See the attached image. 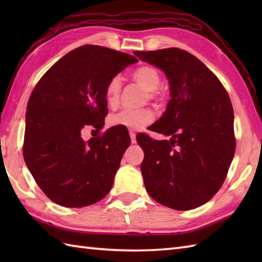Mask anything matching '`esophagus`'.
I'll return each instance as SVG.
<instances>
[{
    "label": "esophagus",
    "mask_w": 262,
    "mask_h": 262,
    "mask_svg": "<svg viewBox=\"0 0 262 262\" xmlns=\"http://www.w3.org/2000/svg\"><path fill=\"white\" fill-rule=\"evenodd\" d=\"M129 136H130L132 143L135 144V143H136V134H135V133H134V132H130V133H129Z\"/></svg>",
    "instance_id": "1"
}]
</instances>
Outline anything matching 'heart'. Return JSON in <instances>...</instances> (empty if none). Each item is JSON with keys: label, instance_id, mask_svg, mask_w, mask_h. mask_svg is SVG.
Instances as JSON below:
<instances>
[{"label": "heart", "instance_id": "b5f03b06", "mask_svg": "<svg viewBox=\"0 0 262 262\" xmlns=\"http://www.w3.org/2000/svg\"><path fill=\"white\" fill-rule=\"evenodd\" d=\"M134 79L138 84H141L148 92V98L154 99L157 97V89L161 83L159 72L152 66H142L133 73ZM121 89L120 76L116 75L110 79L105 86V101L109 105L118 103ZM153 120V114L149 109H122L119 113L110 116L109 124L115 127H124L127 129H141Z\"/></svg>", "mask_w": 262, "mask_h": 262}]
</instances>
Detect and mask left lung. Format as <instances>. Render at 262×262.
Instances as JSON below:
<instances>
[{
  "label": "left lung",
  "instance_id": "8db88e82",
  "mask_svg": "<svg viewBox=\"0 0 262 262\" xmlns=\"http://www.w3.org/2000/svg\"><path fill=\"white\" fill-rule=\"evenodd\" d=\"M134 54L164 72L171 97L162 117L149 126L169 140L136 136L144 151L141 171L146 191L166 207L197 208L220 190L234 157V114L229 94L186 51Z\"/></svg>",
  "mask_w": 262,
  "mask_h": 262
}]
</instances>
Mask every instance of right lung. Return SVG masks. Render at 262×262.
Returning a JSON list of instances; mask_svg holds the SVG:
<instances>
[{
    "label": "right lung",
    "mask_w": 262,
    "mask_h": 262,
    "mask_svg": "<svg viewBox=\"0 0 262 262\" xmlns=\"http://www.w3.org/2000/svg\"><path fill=\"white\" fill-rule=\"evenodd\" d=\"M136 57L85 45L66 54L37 83L27 105L24 158L46 196L64 207H85L107 196L130 138L109 128L84 142L85 126L101 128L105 86Z\"/></svg>",
    "instance_id": "right-lung-1"
}]
</instances>
